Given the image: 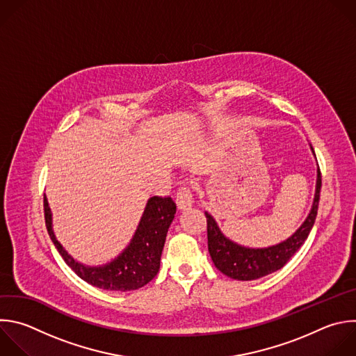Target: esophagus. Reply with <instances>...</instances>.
Instances as JSON below:
<instances>
[{"instance_id": "34e87169", "label": "esophagus", "mask_w": 356, "mask_h": 356, "mask_svg": "<svg viewBox=\"0 0 356 356\" xmlns=\"http://www.w3.org/2000/svg\"><path fill=\"white\" fill-rule=\"evenodd\" d=\"M176 204H177L179 209H186L193 205V190L190 186L183 184L177 188Z\"/></svg>"}]
</instances>
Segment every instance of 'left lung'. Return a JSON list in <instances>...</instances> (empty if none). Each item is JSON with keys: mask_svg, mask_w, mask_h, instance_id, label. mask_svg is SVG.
<instances>
[{"mask_svg": "<svg viewBox=\"0 0 356 356\" xmlns=\"http://www.w3.org/2000/svg\"><path fill=\"white\" fill-rule=\"evenodd\" d=\"M320 190L321 173L318 169L314 201L306 220L289 239L266 249H249L229 241L218 227L215 219L208 212H205L208 252L215 267L222 274L238 281L257 280L281 270L307 239L316 220L320 201Z\"/></svg>", "mask_w": 356, "mask_h": 356, "instance_id": "8db88e82", "label": "left lung"}]
</instances>
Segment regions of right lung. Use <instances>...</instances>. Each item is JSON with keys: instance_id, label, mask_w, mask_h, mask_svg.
<instances>
[{"instance_id": "right-lung-1", "label": "right lung", "mask_w": 356, "mask_h": 356, "mask_svg": "<svg viewBox=\"0 0 356 356\" xmlns=\"http://www.w3.org/2000/svg\"><path fill=\"white\" fill-rule=\"evenodd\" d=\"M44 219L51 242L67 266L88 284L107 291H134L147 285L159 271L161 256L168 229L176 213V204L170 197L155 195L148 200L138 229L129 248L102 267H86L76 263L58 243L51 227V212L44 197Z\"/></svg>"}]
</instances>
